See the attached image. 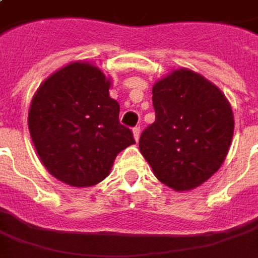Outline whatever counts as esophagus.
Returning a JSON list of instances; mask_svg holds the SVG:
<instances>
[{
	"instance_id": "esophagus-1",
	"label": "esophagus",
	"mask_w": 258,
	"mask_h": 258,
	"mask_svg": "<svg viewBox=\"0 0 258 258\" xmlns=\"http://www.w3.org/2000/svg\"><path fill=\"white\" fill-rule=\"evenodd\" d=\"M133 134H134V140L138 142V140H140V135H141V128L140 127H135L134 130H133Z\"/></svg>"
}]
</instances>
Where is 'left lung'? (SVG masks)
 I'll use <instances>...</instances> for the list:
<instances>
[{
    "label": "left lung",
    "mask_w": 258,
    "mask_h": 258,
    "mask_svg": "<svg viewBox=\"0 0 258 258\" xmlns=\"http://www.w3.org/2000/svg\"><path fill=\"white\" fill-rule=\"evenodd\" d=\"M156 120L140 151L156 178L177 192L198 188L221 167L233 137V113L221 90L190 69L155 83Z\"/></svg>",
    "instance_id": "left-lung-1"
}]
</instances>
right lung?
I'll use <instances>...</instances> for the list:
<instances>
[{
  "label": "right lung",
  "mask_w": 258,
  "mask_h": 258,
  "mask_svg": "<svg viewBox=\"0 0 258 258\" xmlns=\"http://www.w3.org/2000/svg\"><path fill=\"white\" fill-rule=\"evenodd\" d=\"M110 79L90 62H72L42 81L29 109V131L48 173L85 188L106 178L120 152L135 144L109 96Z\"/></svg>",
  "instance_id": "right-lung-1"
}]
</instances>
